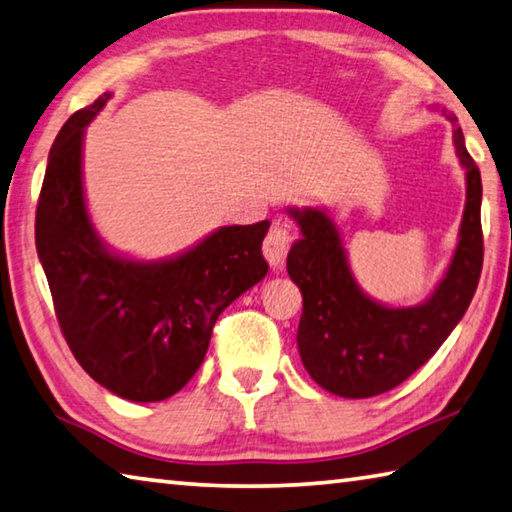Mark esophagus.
<instances>
[{
  "label": "esophagus",
  "mask_w": 512,
  "mask_h": 512,
  "mask_svg": "<svg viewBox=\"0 0 512 512\" xmlns=\"http://www.w3.org/2000/svg\"><path fill=\"white\" fill-rule=\"evenodd\" d=\"M291 244H293L291 230L282 224H273V228L268 230V235L264 239V257L268 259V264L275 268L282 266Z\"/></svg>",
  "instance_id": "34e87169"
}]
</instances>
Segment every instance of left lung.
<instances>
[{
	"mask_svg": "<svg viewBox=\"0 0 512 512\" xmlns=\"http://www.w3.org/2000/svg\"><path fill=\"white\" fill-rule=\"evenodd\" d=\"M448 120L454 125V150L466 170V210L448 271L425 302L396 309L371 300L351 273L329 212L288 208L302 232L286 257V271L300 286L304 302L297 349L309 376L331 394L369 398L401 385L443 345L477 291L483 264L481 174L457 118Z\"/></svg>",
	"mask_w": 512,
	"mask_h": 512,
	"instance_id": "8db88e82",
	"label": "left lung"
}]
</instances>
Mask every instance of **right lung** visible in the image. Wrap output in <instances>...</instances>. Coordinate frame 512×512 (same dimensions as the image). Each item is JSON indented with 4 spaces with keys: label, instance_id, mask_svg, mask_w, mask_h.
Wrapping results in <instances>:
<instances>
[{
    "label": "right lung",
    "instance_id": "add662e5",
    "mask_svg": "<svg viewBox=\"0 0 512 512\" xmlns=\"http://www.w3.org/2000/svg\"><path fill=\"white\" fill-rule=\"evenodd\" d=\"M111 94L73 114L49 152L35 246L80 367L111 394L165 401L197 374L221 311L262 282L271 221L224 226L181 255L138 262L109 250L82 188L85 129Z\"/></svg>",
    "mask_w": 512,
    "mask_h": 512
}]
</instances>
